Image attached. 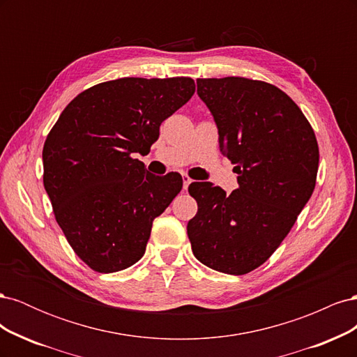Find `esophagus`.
<instances>
[{
  "mask_svg": "<svg viewBox=\"0 0 357 357\" xmlns=\"http://www.w3.org/2000/svg\"><path fill=\"white\" fill-rule=\"evenodd\" d=\"M183 178V189H188V186L192 183V178L188 174H181Z\"/></svg>",
  "mask_w": 357,
  "mask_h": 357,
  "instance_id": "1",
  "label": "esophagus"
}]
</instances>
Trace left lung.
Segmentation results:
<instances>
[{
  "instance_id": "obj_1",
  "label": "left lung",
  "mask_w": 357,
  "mask_h": 357,
  "mask_svg": "<svg viewBox=\"0 0 357 357\" xmlns=\"http://www.w3.org/2000/svg\"><path fill=\"white\" fill-rule=\"evenodd\" d=\"M198 95L219 129L220 152L235 164L231 195L210 181L189 193L192 252L215 271L243 275L282 244L316 186L319 146L299 107L277 86L244 77L198 79Z\"/></svg>"
}]
</instances>
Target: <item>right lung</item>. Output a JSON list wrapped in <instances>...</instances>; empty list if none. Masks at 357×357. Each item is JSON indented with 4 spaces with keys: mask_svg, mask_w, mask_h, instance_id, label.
<instances>
[{
    "mask_svg": "<svg viewBox=\"0 0 357 357\" xmlns=\"http://www.w3.org/2000/svg\"><path fill=\"white\" fill-rule=\"evenodd\" d=\"M195 92L190 77H125L95 84L66 107L43 147V183L82 261L110 274L143 257L155 218L177 197V172L159 177L146 153L159 126Z\"/></svg>",
    "mask_w": 357,
    "mask_h": 357,
    "instance_id": "obj_1",
    "label": "right lung"
}]
</instances>
